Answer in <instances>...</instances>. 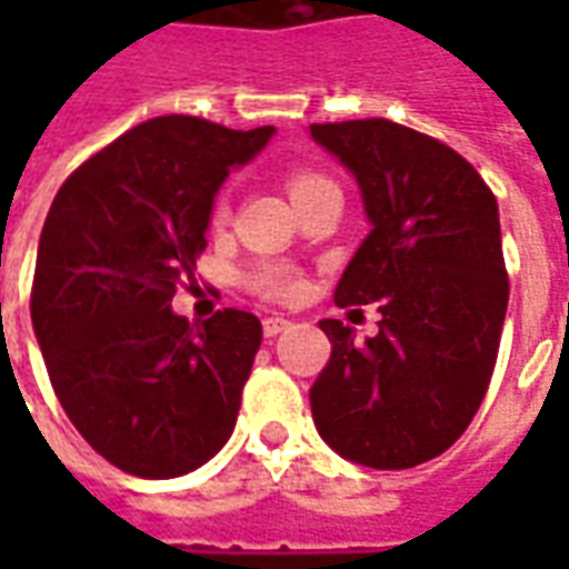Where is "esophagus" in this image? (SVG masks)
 I'll return each instance as SVG.
<instances>
[{"label": "esophagus", "instance_id": "obj_1", "mask_svg": "<svg viewBox=\"0 0 569 569\" xmlns=\"http://www.w3.org/2000/svg\"><path fill=\"white\" fill-rule=\"evenodd\" d=\"M292 322L286 320V317H268V320L261 322V329H264V338H277L280 332H286Z\"/></svg>", "mask_w": 569, "mask_h": 569}]
</instances>
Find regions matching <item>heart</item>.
<instances>
[{"label": "heart", "mask_w": 569, "mask_h": 569, "mask_svg": "<svg viewBox=\"0 0 569 569\" xmlns=\"http://www.w3.org/2000/svg\"><path fill=\"white\" fill-rule=\"evenodd\" d=\"M332 186V179L329 176L317 173V170H292V173L286 176V188H289V198L305 200L310 198L313 191H320V188ZM228 219V203L222 198L212 203L210 212V222L212 224H222ZM249 286L259 292L261 298H271V301H298V298L305 296V277L296 273L292 268H286V264H259L256 271L249 273Z\"/></svg>", "instance_id": "heart-1"}]
</instances>
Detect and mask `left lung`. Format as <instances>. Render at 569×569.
<instances>
[{
	"instance_id": "obj_1",
	"label": "left lung",
	"mask_w": 569,
	"mask_h": 569,
	"mask_svg": "<svg viewBox=\"0 0 569 569\" xmlns=\"http://www.w3.org/2000/svg\"><path fill=\"white\" fill-rule=\"evenodd\" d=\"M310 137L357 176L371 222L335 305L381 310L362 345L320 320L332 357L310 387L313 420L347 460L411 469L463 436L497 366L509 305L497 198L463 154L387 118Z\"/></svg>"
}]
</instances>
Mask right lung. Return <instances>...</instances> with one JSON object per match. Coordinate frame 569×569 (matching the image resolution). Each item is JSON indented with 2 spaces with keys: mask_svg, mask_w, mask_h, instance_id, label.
Wrapping results in <instances>:
<instances>
[{
  "mask_svg": "<svg viewBox=\"0 0 569 569\" xmlns=\"http://www.w3.org/2000/svg\"><path fill=\"white\" fill-rule=\"evenodd\" d=\"M271 133L151 118L81 163L48 210L32 329L69 420L130 476H186L234 432L259 317L188 322L170 301L207 249L212 194Z\"/></svg>",
  "mask_w": 569,
  "mask_h": 569,
  "instance_id": "obj_1",
  "label": "right lung"
}]
</instances>
